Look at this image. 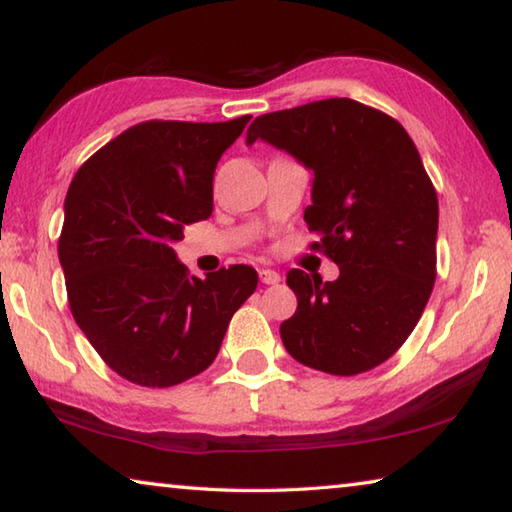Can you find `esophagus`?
I'll use <instances>...</instances> for the list:
<instances>
[{"instance_id":"esophagus-1","label":"esophagus","mask_w":512,"mask_h":512,"mask_svg":"<svg viewBox=\"0 0 512 512\" xmlns=\"http://www.w3.org/2000/svg\"><path fill=\"white\" fill-rule=\"evenodd\" d=\"M259 280L264 284H277L280 282V273L271 271V268H259Z\"/></svg>"}]
</instances>
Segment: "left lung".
<instances>
[{
	"label": "left lung",
	"mask_w": 512,
	"mask_h": 512,
	"mask_svg": "<svg viewBox=\"0 0 512 512\" xmlns=\"http://www.w3.org/2000/svg\"><path fill=\"white\" fill-rule=\"evenodd\" d=\"M264 140L314 171L309 230L339 266L334 282L293 268L298 309L280 325L293 359L352 377L391 359L418 325L436 280L438 196L400 121L352 99L257 117Z\"/></svg>",
	"instance_id": "8db88e82"
}]
</instances>
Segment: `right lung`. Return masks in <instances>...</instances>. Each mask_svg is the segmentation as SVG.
<instances>
[{
  "label": "right lung",
  "mask_w": 512,
  "mask_h": 512,
  "mask_svg": "<svg viewBox=\"0 0 512 512\" xmlns=\"http://www.w3.org/2000/svg\"><path fill=\"white\" fill-rule=\"evenodd\" d=\"M248 121H142L94 153L67 189L58 257L69 309L133 384L169 388L203 372L257 289L253 266L201 280L173 250L185 225L212 214L216 162Z\"/></svg>",
  "instance_id": "right-lung-1"
}]
</instances>
